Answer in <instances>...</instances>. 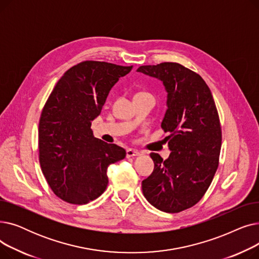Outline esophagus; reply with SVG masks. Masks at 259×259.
I'll return each mask as SVG.
<instances>
[{
	"instance_id": "1",
	"label": "esophagus",
	"mask_w": 259,
	"mask_h": 259,
	"mask_svg": "<svg viewBox=\"0 0 259 259\" xmlns=\"http://www.w3.org/2000/svg\"><path fill=\"white\" fill-rule=\"evenodd\" d=\"M141 155V152L138 150H134V149H127L126 151V156L127 157H133V156H139Z\"/></svg>"
}]
</instances>
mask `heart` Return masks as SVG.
<instances>
[{"mask_svg": "<svg viewBox=\"0 0 259 259\" xmlns=\"http://www.w3.org/2000/svg\"><path fill=\"white\" fill-rule=\"evenodd\" d=\"M141 93H143V92H141Z\"/></svg>", "mask_w": 259, "mask_h": 259, "instance_id": "obj_1", "label": "heart"}]
</instances>
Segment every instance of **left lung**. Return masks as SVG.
<instances>
[{
    "label": "left lung",
    "mask_w": 259,
    "mask_h": 259,
    "mask_svg": "<svg viewBox=\"0 0 259 259\" xmlns=\"http://www.w3.org/2000/svg\"><path fill=\"white\" fill-rule=\"evenodd\" d=\"M160 79L168 92L161 129L171 150L162 160L151 153L154 170L142 183L144 196L156 209L179 213L193 207L207 192L219 168L222 128L206 81L189 68L172 62L139 67Z\"/></svg>",
    "instance_id": "obj_1"
}]
</instances>
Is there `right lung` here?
Listing matches in <instances>:
<instances>
[{"mask_svg": "<svg viewBox=\"0 0 259 259\" xmlns=\"http://www.w3.org/2000/svg\"><path fill=\"white\" fill-rule=\"evenodd\" d=\"M132 66L84 61L68 69L44 105L38 122V160L58 197L73 205L98 198L108 185L107 168L125 149L93 137L91 122L108 93Z\"/></svg>", "mask_w": 259, "mask_h": 259, "instance_id": "add662e5", "label": "right lung"}]
</instances>
